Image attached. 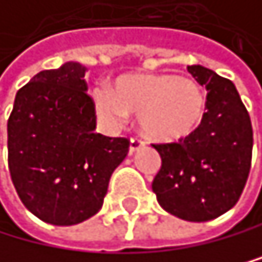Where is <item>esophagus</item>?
Returning a JSON list of instances; mask_svg holds the SVG:
<instances>
[{
  "label": "esophagus",
  "instance_id": "esophagus-1",
  "mask_svg": "<svg viewBox=\"0 0 262 262\" xmlns=\"http://www.w3.org/2000/svg\"><path fill=\"white\" fill-rule=\"evenodd\" d=\"M143 147V142L140 140V139H130V145H128V154L132 155V154H135L137 150L139 148H142Z\"/></svg>",
  "mask_w": 262,
  "mask_h": 262
}]
</instances>
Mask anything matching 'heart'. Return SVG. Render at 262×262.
Masks as SVG:
<instances>
[{"mask_svg":"<svg viewBox=\"0 0 262 262\" xmlns=\"http://www.w3.org/2000/svg\"><path fill=\"white\" fill-rule=\"evenodd\" d=\"M95 114L108 127H119L128 115L139 117L142 132L155 142H178L200 127L205 115L203 89L188 77L171 74H127L114 92H92Z\"/></svg>","mask_w":262,"mask_h":262,"instance_id":"b5f03b06","label":"heart"}]
</instances>
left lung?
Listing matches in <instances>:
<instances>
[{
	"label": "left lung",
	"mask_w": 262,
	"mask_h": 262,
	"mask_svg": "<svg viewBox=\"0 0 262 262\" xmlns=\"http://www.w3.org/2000/svg\"><path fill=\"white\" fill-rule=\"evenodd\" d=\"M188 72L206 87V112L190 137L154 145L162 167L151 190L173 216L210 221L241 196L251 170L253 127L231 80L203 66H188Z\"/></svg>",
	"instance_id": "1"
}]
</instances>
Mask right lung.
Returning <instances> with one entry per match:
<instances>
[{
    "label": "right lung",
    "mask_w": 262,
    "mask_h": 262,
    "mask_svg": "<svg viewBox=\"0 0 262 262\" xmlns=\"http://www.w3.org/2000/svg\"><path fill=\"white\" fill-rule=\"evenodd\" d=\"M85 72L71 61L36 74L17 91L8 120L14 188L34 216L56 226L92 218L128 154L127 139L95 132Z\"/></svg>",
    "instance_id": "add662e5"
}]
</instances>
